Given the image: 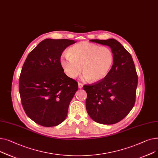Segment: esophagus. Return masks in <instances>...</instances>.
Listing matches in <instances>:
<instances>
[{
	"mask_svg": "<svg viewBox=\"0 0 158 158\" xmlns=\"http://www.w3.org/2000/svg\"><path fill=\"white\" fill-rule=\"evenodd\" d=\"M78 87H79V89H81V88L83 87V85L81 83H80V82H78Z\"/></svg>",
	"mask_w": 158,
	"mask_h": 158,
	"instance_id": "1",
	"label": "esophagus"
}]
</instances>
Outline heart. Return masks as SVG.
I'll list each match as a JSON object with an SVG mask.
<instances>
[{"mask_svg":"<svg viewBox=\"0 0 158 158\" xmlns=\"http://www.w3.org/2000/svg\"><path fill=\"white\" fill-rule=\"evenodd\" d=\"M68 53L62 55L60 62L64 72L71 78H76L82 71L85 80L101 81L108 75L114 62V55L110 48L89 42L74 45Z\"/></svg>","mask_w":158,"mask_h":158,"instance_id":"heart-1","label":"heart"}]
</instances>
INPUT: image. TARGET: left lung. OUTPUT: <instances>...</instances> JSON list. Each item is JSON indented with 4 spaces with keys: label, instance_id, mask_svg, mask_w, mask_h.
<instances>
[{
    "label": "left lung",
    "instance_id": "8db88e82",
    "mask_svg": "<svg viewBox=\"0 0 158 158\" xmlns=\"http://www.w3.org/2000/svg\"><path fill=\"white\" fill-rule=\"evenodd\" d=\"M108 46L114 55V62L105 78L83 86L87 97L86 109L90 117L102 124H114L123 120L133 108L138 76L131 57L114 39L91 40Z\"/></svg>",
    "mask_w": 158,
    "mask_h": 158
}]
</instances>
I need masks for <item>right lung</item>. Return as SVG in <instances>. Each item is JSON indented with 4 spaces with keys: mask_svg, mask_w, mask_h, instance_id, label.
I'll list each match as a JSON object with an SVG mask.
<instances>
[{
    "mask_svg": "<svg viewBox=\"0 0 158 158\" xmlns=\"http://www.w3.org/2000/svg\"><path fill=\"white\" fill-rule=\"evenodd\" d=\"M74 40L45 39L32 50L19 80L22 104L27 115L38 124L56 126L66 119L78 83L64 73L62 53Z\"/></svg>",
    "mask_w": 158,
    "mask_h": 158,
    "instance_id": "obj_1",
    "label": "right lung"
}]
</instances>
